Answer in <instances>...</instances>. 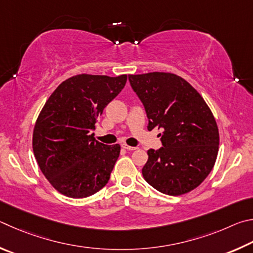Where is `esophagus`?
<instances>
[{
    "mask_svg": "<svg viewBox=\"0 0 253 253\" xmlns=\"http://www.w3.org/2000/svg\"><path fill=\"white\" fill-rule=\"evenodd\" d=\"M122 148L127 150V151H133V150L138 149L136 147H130V145H126V144H122Z\"/></svg>",
    "mask_w": 253,
    "mask_h": 253,
    "instance_id": "esophagus-1",
    "label": "esophagus"
}]
</instances>
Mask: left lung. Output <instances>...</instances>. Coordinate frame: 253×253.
I'll list each match as a JSON object with an SVG mask.
<instances>
[{
	"instance_id": "left-lung-1",
	"label": "left lung",
	"mask_w": 253,
	"mask_h": 253,
	"mask_svg": "<svg viewBox=\"0 0 253 253\" xmlns=\"http://www.w3.org/2000/svg\"><path fill=\"white\" fill-rule=\"evenodd\" d=\"M129 81L144 106L148 130H162V148L148 151L144 180L169 196L190 192L209 175L218 156L213 114L196 88L175 74L129 75Z\"/></svg>"
}]
</instances>
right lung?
Masks as SVG:
<instances>
[{"label": "right lung", "mask_w": 253, "mask_h": 253, "mask_svg": "<svg viewBox=\"0 0 253 253\" xmlns=\"http://www.w3.org/2000/svg\"><path fill=\"white\" fill-rule=\"evenodd\" d=\"M126 83V75L79 74L48 97L33 131V152L42 173L66 197L81 199L108 183L120 145L95 141L96 119Z\"/></svg>", "instance_id": "obj_1"}]
</instances>
